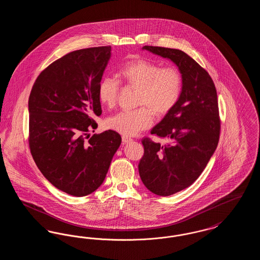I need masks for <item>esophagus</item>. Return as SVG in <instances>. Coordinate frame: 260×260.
I'll list each match as a JSON object with an SVG mask.
<instances>
[{
    "instance_id": "1",
    "label": "esophagus",
    "mask_w": 260,
    "mask_h": 260,
    "mask_svg": "<svg viewBox=\"0 0 260 260\" xmlns=\"http://www.w3.org/2000/svg\"><path fill=\"white\" fill-rule=\"evenodd\" d=\"M122 140H123V143H129V142H132L133 141V139L132 138H129V137H127V136H123L122 137Z\"/></svg>"
}]
</instances>
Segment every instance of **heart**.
<instances>
[{
	"label": "heart",
	"mask_w": 260,
	"mask_h": 260,
	"mask_svg": "<svg viewBox=\"0 0 260 260\" xmlns=\"http://www.w3.org/2000/svg\"><path fill=\"white\" fill-rule=\"evenodd\" d=\"M127 87L137 88L135 110L122 111L109 117L107 126L124 136H134L150 127L155 115L161 118L173 110L181 98L184 79L175 66L161 67L158 62L138 58L127 62L119 73ZM120 82L103 77L98 86L99 102L112 108L119 99Z\"/></svg>",
	"instance_id": "obj_1"
}]
</instances>
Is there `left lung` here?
Instances as JSON below:
<instances>
[{
	"mask_svg": "<svg viewBox=\"0 0 260 260\" xmlns=\"http://www.w3.org/2000/svg\"><path fill=\"white\" fill-rule=\"evenodd\" d=\"M174 62L183 75L181 98L151 135L167 138L161 145L142 139L144 154L138 165L143 184L152 193L170 196L192 185L210 161L220 136L217 93L210 74L184 51L144 46Z\"/></svg>",
	"mask_w": 260,
	"mask_h": 260,
	"instance_id": "1",
	"label": "left lung"
}]
</instances>
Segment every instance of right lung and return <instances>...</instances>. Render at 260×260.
<instances>
[{"label": "right lung", "instance_id": "right-lung-1", "mask_svg": "<svg viewBox=\"0 0 260 260\" xmlns=\"http://www.w3.org/2000/svg\"><path fill=\"white\" fill-rule=\"evenodd\" d=\"M110 55V46L65 54L40 73L28 100L31 155L52 185L76 197L102 184L122 142L111 129L88 135L98 127L91 116L102 113L98 86Z\"/></svg>", "mask_w": 260, "mask_h": 260}]
</instances>
